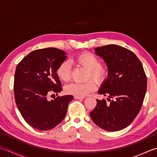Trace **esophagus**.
<instances>
[{
    "instance_id": "esophagus-1",
    "label": "esophagus",
    "mask_w": 157,
    "mask_h": 157,
    "mask_svg": "<svg viewBox=\"0 0 157 157\" xmlns=\"http://www.w3.org/2000/svg\"><path fill=\"white\" fill-rule=\"evenodd\" d=\"M74 98H75V99L80 100V99H84V97H80V96H74Z\"/></svg>"
}]
</instances>
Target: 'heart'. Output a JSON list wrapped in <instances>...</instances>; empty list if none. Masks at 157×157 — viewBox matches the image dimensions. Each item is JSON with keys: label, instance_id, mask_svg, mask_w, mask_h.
Wrapping results in <instances>:
<instances>
[{"label": "heart", "instance_id": "heart-1", "mask_svg": "<svg viewBox=\"0 0 157 157\" xmlns=\"http://www.w3.org/2000/svg\"><path fill=\"white\" fill-rule=\"evenodd\" d=\"M72 62L86 69L85 80L92 78L97 84H102L108 78L109 67L107 63H100L98 56L91 52H82L76 55L72 59ZM56 74L61 81H69L71 77V67L69 63L67 61L62 62L56 68ZM94 81L89 79L82 83H71L65 86V91L67 94L84 97L90 92L94 90L96 85Z\"/></svg>", "mask_w": 157, "mask_h": 157}]
</instances>
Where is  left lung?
<instances>
[{"instance_id":"obj_1","label":"left lung","mask_w":157,"mask_h":157,"mask_svg":"<svg viewBox=\"0 0 157 157\" xmlns=\"http://www.w3.org/2000/svg\"><path fill=\"white\" fill-rule=\"evenodd\" d=\"M96 54L109 67V74L98 91L107 96L96 99L91 119L100 128L109 132L129 126L140 111L147 88V78L141 61L132 51L122 46L109 44L95 48Z\"/></svg>"}]
</instances>
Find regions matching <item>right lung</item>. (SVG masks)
Masks as SVG:
<instances>
[{"mask_svg": "<svg viewBox=\"0 0 157 157\" xmlns=\"http://www.w3.org/2000/svg\"><path fill=\"white\" fill-rule=\"evenodd\" d=\"M66 57L61 49H38L17 65L13 87L15 103L23 118L32 128L51 129L65 118L73 96H57L51 101L47 97L62 90L56 69Z\"/></svg>", "mask_w": 157, "mask_h": 157, "instance_id": "1", "label": "right lung"}]
</instances>
